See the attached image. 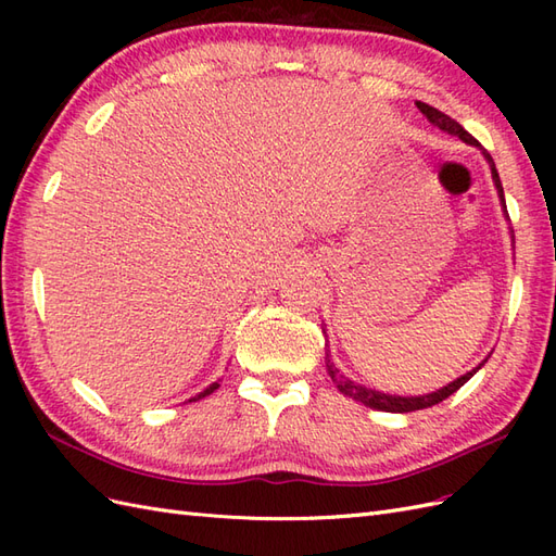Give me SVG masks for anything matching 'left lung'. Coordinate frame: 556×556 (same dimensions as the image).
Returning <instances> with one entry per match:
<instances>
[{
  "label": "left lung",
  "mask_w": 556,
  "mask_h": 556,
  "mask_svg": "<svg viewBox=\"0 0 556 556\" xmlns=\"http://www.w3.org/2000/svg\"><path fill=\"white\" fill-rule=\"evenodd\" d=\"M417 109L422 111L433 125H439L441 129H445V131H450V134H457V137H459L462 141L480 148V143H478L473 137H470V134H468L457 121H452V117L445 115L443 111L433 109V106H429V104H425V102H417ZM482 153H484V157L490 160V164H492V176H494V182H496V188H498L503 206H506V199H503V188H501V178H498V172H496V166H494V160H492L490 153H486V150H482ZM325 362H327V371H329L331 380L336 382V387H339V390H341L345 396H352L355 401L364 403V406L376 408V410H384V413H413V410L431 408V406H435V403H441V401H445L450 394L457 392L459 387L466 384L470 378H473V374L482 366V364H480V366L476 368V371H470V374L457 378L454 382H450L447 387H443V390L433 392V394H427V396H390V394H380V392H374V390H366V387L355 384L352 380H345L343 376H339V368H336L333 362L329 359V352L325 355Z\"/></svg>",
  "instance_id": "8db88e82"
}]
</instances>
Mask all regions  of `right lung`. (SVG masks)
<instances>
[{
	"instance_id": "obj_1",
	"label": "right lung",
	"mask_w": 556,
	"mask_h": 556,
	"mask_svg": "<svg viewBox=\"0 0 556 556\" xmlns=\"http://www.w3.org/2000/svg\"><path fill=\"white\" fill-rule=\"evenodd\" d=\"M217 387H220V384H217V382H213V384H211V387H206V390H204V392H201V394H199V396H194V399H192V401H197V399H204V396H208V394H211V392H215V390H217Z\"/></svg>"
}]
</instances>
